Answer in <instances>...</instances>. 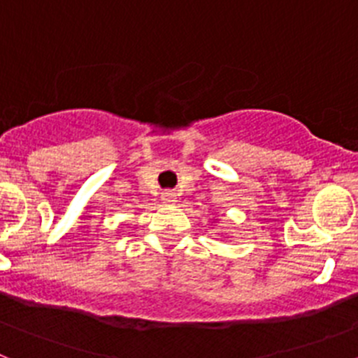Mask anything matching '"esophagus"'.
Listing matches in <instances>:
<instances>
[{"label":"esophagus","mask_w":358,"mask_h":358,"mask_svg":"<svg viewBox=\"0 0 358 358\" xmlns=\"http://www.w3.org/2000/svg\"><path fill=\"white\" fill-rule=\"evenodd\" d=\"M161 201H163L164 204H176L177 195L173 194V192H163V195H161Z\"/></svg>","instance_id":"esophagus-1"}]
</instances>
